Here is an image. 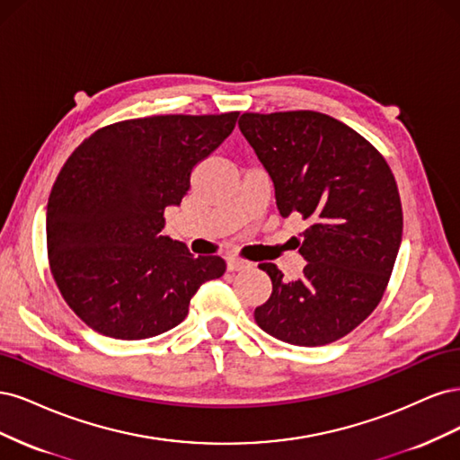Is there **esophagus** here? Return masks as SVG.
Wrapping results in <instances>:
<instances>
[{"instance_id": "obj_1", "label": "esophagus", "mask_w": 460, "mask_h": 460, "mask_svg": "<svg viewBox=\"0 0 460 460\" xmlns=\"http://www.w3.org/2000/svg\"><path fill=\"white\" fill-rule=\"evenodd\" d=\"M250 268V261L239 260V258H229L227 260V270L229 271H244Z\"/></svg>"}]
</instances>
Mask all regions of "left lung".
<instances>
[{"label": "left lung", "mask_w": 460, "mask_h": 460, "mask_svg": "<svg viewBox=\"0 0 460 460\" xmlns=\"http://www.w3.org/2000/svg\"><path fill=\"white\" fill-rule=\"evenodd\" d=\"M239 128L275 185L280 216L309 227L300 279L273 283L256 307L258 327L294 346H324L373 314L390 283L403 231V210L388 162L358 131L315 111L244 112Z\"/></svg>", "instance_id": "obj_1"}]
</instances>
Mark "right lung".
<instances>
[{"label": "right lung", "instance_id": "1", "mask_svg": "<svg viewBox=\"0 0 460 460\" xmlns=\"http://www.w3.org/2000/svg\"><path fill=\"white\" fill-rule=\"evenodd\" d=\"M239 112L160 114L92 133L58 172L48 202V260L65 302L87 327L143 340L180 324L202 283L226 273L162 236L164 210L190 172L227 139Z\"/></svg>", "mask_w": 460, "mask_h": 460}]
</instances>
